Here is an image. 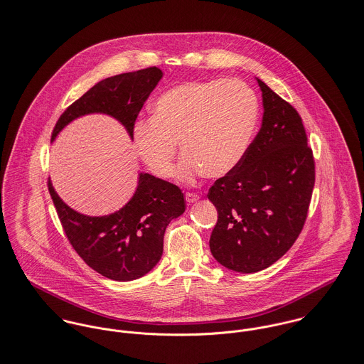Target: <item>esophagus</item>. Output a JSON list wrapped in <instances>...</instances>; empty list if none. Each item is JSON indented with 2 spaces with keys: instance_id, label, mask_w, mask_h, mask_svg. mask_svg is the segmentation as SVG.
Listing matches in <instances>:
<instances>
[{
  "instance_id": "34e87169",
  "label": "esophagus",
  "mask_w": 364,
  "mask_h": 364,
  "mask_svg": "<svg viewBox=\"0 0 364 364\" xmlns=\"http://www.w3.org/2000/svg\"><path fill=\"white\" fill-rule=\"evenodd\" d=\"M186 200H187V203H196V201H198L200 200V196L198 194H196V193H186Z\"/></svg>"
}]
</instances>
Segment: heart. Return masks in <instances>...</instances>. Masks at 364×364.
<instances>
[{"label": "heart", "instance_id": "obj_1", "mask_svg": "<svg viewBox=\"0 0 364 364\" xmlns=\"http://www.w3.org/2000/svg\"><path fill=\"white\" fill-rule=\"evenodd\" d=\"M259 105L240 80L187 81L164 91L151 119L134 127V146L146 167L166 178L174 170L177 144L183 154L178 178L223 177L243 159L257 124Z\"/></svg>", "mask_w": 364, "mask_h": 364}]
</instances>
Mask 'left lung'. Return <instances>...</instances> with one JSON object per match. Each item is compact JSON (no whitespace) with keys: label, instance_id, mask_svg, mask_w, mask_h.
Listing matches in <instances>:
<instances>
[{"label":"left lung","instance_id":"left-lung-1","mask_svg":"<svg viewBox=\"0 0 364 364\" xmlns=\"http://www.w3.org/2000/svg\"><path fill=\"white\" fill-rule=\"evenodd\" d=\"M263 121L240 163L218 178L208 200L218 211L210 249L229 270L256 273L299 236L315 184V161L296 109L256 78Z\"/></svg>","mask_w":364,"mask_h":364}]
</instances>
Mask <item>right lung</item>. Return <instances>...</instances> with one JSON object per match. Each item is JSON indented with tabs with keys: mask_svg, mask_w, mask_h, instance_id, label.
<instances>
[{
	"mask_svg": "<svg viewBox=\"0 0 364 364\" xmlns=\"http://www.w3.org/2000/svg\"><path fill=\"white\" fill-rule=\"evenodd\" d=\"M161 77L160 69L147 68L97 82L60 115L52 141L75 118L95 112L118 119L134 139L135 121ZM48 187L77 255L92 270L115 282L136 280L149 273L161 257L167 225L186 211L181 190L147 173L139 174L129 203L105 217H88L74 211L62 201L50 180Z\"/></svg>",
	"mask_w": 364,
	"mask_h": 364,
	"instance_id": "right-lung-1",
	"label": "right lung"
}]
</instances>
